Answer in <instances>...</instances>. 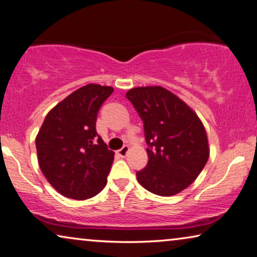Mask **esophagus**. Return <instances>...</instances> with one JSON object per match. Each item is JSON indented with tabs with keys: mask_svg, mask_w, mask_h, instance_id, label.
<instances>
[{
	"mask_svg": "<svg viewBox=\"0 0 257 257\" xmlns=\"http://www.w3.org/2000/svg\"><path fill=\"white\" fill-rule=\"evenodd\" d=\"M128 152H129V147L128 145H123V147H122L120 150L117 151V155L122 157V158H124V157L128 155Z\"/></svg>",
	"mask_w": 257,
	"mask_h": 257,
	"instance_id": "1",
	"label": "esophagus"
}]
</instances>
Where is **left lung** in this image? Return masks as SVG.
<instances>
[{
  "label": "left lung",
  "instance_id": "8db88e82",
  "mask_svg": "<svg viewBox=\"0 0 257 257\" xmlns=\"http://www.w3.org/2000/svg\"><path fill=\"white\" fill-rule=\"evenodd\" d=\"M144 123L149 162L136 173L159 196L179 194L200 175L209 159L204 125L190 107L162 86L134 87L125 94Z\"/></svg>",
  "mask_w": 257,
  "mask_h": 257
}]
</instances>
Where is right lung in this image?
Wrapping results in <instances>:
<instances>
[{
  "label": "right lung",
  "instance_id": "1",
  "mask_svg": "<svg viewBox=\"0 0 257 257\" xmlns=\"http://www.w3.org/2000/svg\"><path fill=\"white\" fill-rule=\"evenodd\" d=\"M110 86L87 84L49 110L36 139L38 162L63 196L87 200L104 189L114 152L97 134L98 112Z\"/></svg>",
  "mask_w": 257,
  "mask_h": 257
}]
</instances>
